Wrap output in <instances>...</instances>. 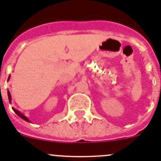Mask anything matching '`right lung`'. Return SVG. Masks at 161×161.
<instances>
[{
	"label": "right lung",
	"mask_w": 161,
	"mask_h": 161,
	"mask_svg": "<svg viewBox=\"0 0 161 161\" xmlns=\"http://www.w3.org/2000/svg\"><path fill=\"white\" fill-rule=\"evenodd\" d=\"M9 78H10V76H8V80H9ZM8 102H9V103H11V95H10V93H9V91H8ZM12 109H13V110H14V111L15 112V113H16L18 115V116H19L20 118H22V119H24V120L26 121V122H28V123H31V121H30L29 119H28L27 117H25V116L23 114H22L20 111H18V109H15V108L13 107Z\"/></svg>",
	"instance_id": "1"
}]
</instances>
